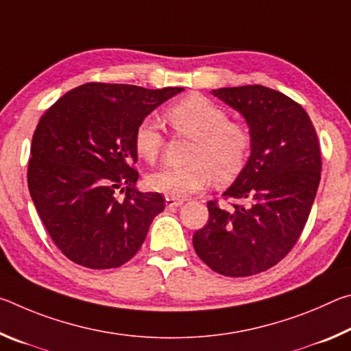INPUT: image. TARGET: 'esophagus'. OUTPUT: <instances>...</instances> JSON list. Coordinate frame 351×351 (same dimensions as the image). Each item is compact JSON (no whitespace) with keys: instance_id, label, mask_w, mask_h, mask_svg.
<instances>
[{"instance_id":"obj_1","label":"esophagus","mask_w":351,"mask_h":351,"mask_svg":"<svg viewBox=\"0 0 351 351\" xmlns=\"http://www.w3.org/2000/svg\"><path fill=\"white\" fill-rule=\"evenodd\" d=\"M182 204H184V199L165 197V207H167V209H173V207H180Z\"/></svg>"}]
</instances>
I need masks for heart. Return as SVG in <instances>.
I'll list each match as a JSON object with an SVG mask.
<instances>
[{
	"label": "heart",
	"mask_w": 351,
	"mask_h": 351,
	"mask_svg": "<svg viewBox=\"0 0 351 351\" xmlns=\"http://www.w3.org/2000/svg\"><path fill=\"white\" fill-rule=\"evenodd\" d=\"M167 119L176 133L195 141L187 167H164L148 176V186L171 198H186L209 186L232 182L245 167L251 134L239 123L229 122L226 112L198 94L171 105ZM164 147V134L153 117H144L136 127L138 156L153 164Z\"/></svg>",
	"instance_id": "heart-1"
}]
</instances>
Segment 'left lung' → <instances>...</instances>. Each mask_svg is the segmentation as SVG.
Returning <instances> with one entry per match:
<instances>
[{"mask_svg": "<svg viewBox=\"0 0 351 351\" xmlns=\"http://www.w3.org/2000/svg\"><path fill=\"white\" fill-rule=\"evenodd\" d=\"M247 123L251 154L209 221L193 235L198 257L218 274L247 277L277 265L310 215L320 181V147L310 116L285 94L261 85L210 91Z\"/></svg>", "mask_w": 351, "mask_h": 351, "instance_id": "8db88e82", "label": "left lung"}]
</instances>
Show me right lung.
Here are the masks:
<instances>
[{
  "mask_svg": "<svg viewBox=\"0 0 351 351\" xmlns=\"http://www.w3.org/2000/svg\"><path fill=\"white\" fill-rule=\"evenodd\" d=\"M181 91L85 83L41 116L27 186L46 230L71 261L110 269L139 251L165 204L161 193L136 187L134 132Z\"/></svg>",
  "mask_w": 351,
  "mask_h": 351,
  "instance_id": "right-lung-1",
  "label": "right lung"
}]
</instances>
